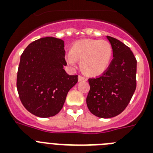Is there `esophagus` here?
Instances as JSON below:
<instances>
[{"instance_id":"obj_1","label":"esophagus","mask_w":153,"mask_h":153,"mask_svg":"<svg viewBox=\"0 0 153 153\" xmlns=\"http://www.w3.org/2000/svg\"><path fill=\"white\" fill-rule=\"evenodd\" d=\"M85 80H86V78L83 77V76H82L80 75L78 76V81H79V82H81V81H85Z\"/></svg>"}]
</instances>
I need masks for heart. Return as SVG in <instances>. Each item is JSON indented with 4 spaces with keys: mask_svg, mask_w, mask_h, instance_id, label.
<instances>
[{
    "mask_svg": "<svg viewBox=\"0 0 153 153\" xmlns=\"http://www.w3.org/2000/svg\"><path fill=\"white\" fill-rule=\"evenodd\" d=\"M112 57V47L106 40L82 39L72 45L66 55L67 64L75 66L80 60V67L89 76H99L108 67Z\"/></svg>",
    "mask_w": 153,
    "mask_h": 153,
    "instance_id": "heart-1",
    "label": "heart"
}]
</instances>
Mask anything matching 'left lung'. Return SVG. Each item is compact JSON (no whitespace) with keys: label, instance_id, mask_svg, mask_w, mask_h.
<instances>
[{"label":"left lung","instance_id":"obj_1","mask_svg":"<svg viewBox=\"0 0 153 153\" xmlns=\"http://www.w3.org/2000/svg\"><path fill=\"white\" fill-rule=\"evenodd\" d=\"M113 51V59L100 76L89 79L90 90L86 104L92 114L101 118L120 114L129 104L137 86V60L126 45L106 36Z\"/></svg>","mask_w":153,"mask_h":153}]
</instances>
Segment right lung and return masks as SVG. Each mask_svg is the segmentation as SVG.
Segmentation results:
<instances>
[{
    "mask_svg": "<svg viewBox=\"0 0 153 153\" xmlns=\"http://www.w3.org/2000/svg\"><path fill=\"white\" fill-rule=\"evenodd\" d=\"M64 42L54 37L33 42L22 52L17 72L16 87L23 106L34 115L49 117L61 110L77 75L64 69Z\"/></svg>",
    "mask_w": 153,
    "mask_h": 153,
    "instance_id": "right-lung-1",
    "label": "right lung"
}]
</instances>
